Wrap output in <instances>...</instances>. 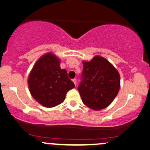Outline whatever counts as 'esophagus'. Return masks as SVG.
<instances>
[{
	"instance_id": "34e87169",
	"label": "esophagus",
	"mask_w": 150,
	"mask_h": 150,
	"mask_svg": "<svg viewBox=\"0 0 150 150\" xmlns=\"http://www.w3.org/2000/svg\"><path fill=\"white\" fill-rule=\"evenodd\" d=\"M73 83H75V85L76 86L77 85V79H73Z\"/></svg>"
}]
</instances>
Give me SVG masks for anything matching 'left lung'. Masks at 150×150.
<instances>
[{
	"label": "left lung",
	"instance_id": "1",
	"mask_svg": "<svg viewBox=\"0 0 150 150\" xmlns=\"http://www.w3.org/2000/svg\"><path fill=\"white\" fill-rule=\"evenodd\" d=\"M81 81L78 91L83 103L95 110L108 106L120 88V75L114 66L104 57L95 56L83 62Z\"/></svg>",
	"mask_w": 150,
	"mask_h": 150
}]
</instances>
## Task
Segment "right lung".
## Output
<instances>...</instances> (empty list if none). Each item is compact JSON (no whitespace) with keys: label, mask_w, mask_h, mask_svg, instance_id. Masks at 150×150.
I'll return each mask as SVG.
<instances>
[{"label":"right lung","mask_w":150,"mask_h":150,"mask_svg":"<svg viewBox=\"0 0 150 150\" xmlns=\"http://www.w3.org/2000/svg\"><path fill=\"white\" fill-rule=\"evenodd\" d=\"M60 60L51 53L40 57L33 66L28 78V86L32 97L47 108L62 103L66 94L75 87L69 78L67 71L61 69Z\"/></svg>","instance_id":"add662e5"}]
</instances>
